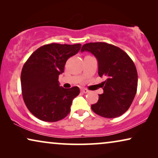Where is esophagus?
<instances>
[{"mask_svg":"<svg viewBox=\"0 0 158 158\" xmlns=\"http://www.w3.org/2000/svg\"><path fill=\"white\" fill-rule=\"evenodd\" d=\"M81 91L82 93H83V94H87V93L89 92V90H88V89H86V88H81Z\"/></svg>","mask_w":158,"mask_h":158,"instance_id":"esophagus-1","label":"esophagus"}]
</instances>
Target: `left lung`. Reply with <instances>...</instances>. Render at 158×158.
<instances>
[{
    "label": "left lung",
    "instance_id": "left-lung-1",
    "mask_svg": "<svg viewBox=\"0 0 158 158\" xmlns=\"http://www.w3.org/2000/svg\"><path fill=\"white\" fill-rule=\"evenodd\" d=\"M91 52L98 63V75L105 77L103 94L98 95L91 109L105 118H116L124 114L132 103L137 89V72L129 56L119 47L106 42H90L81 52Z\"/></svg>",
    "mask_w": 158,
    "mask_h": 158
}]
</instances>
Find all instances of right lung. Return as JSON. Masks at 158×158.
Listing matches in <instances>:
<instances>
[{
  "label": "right lung",
  "instance_id": "add662e5",
  "mask_svg": "<svg viewBox=\"0 0 158 158\" xmlns=\"http://www.w3.org/2000/svg\"><path fill=\"white\" fill-rule=\"evenodd\" d=\"M81 48V44L43 45L23 64L21 74L23 99L29 111L39 119L57 122L70 113L80 89L77 86L60 87L58 77L64 72L67 60Z\"/></svg>",
  "mask_w": 158,
  "mask_h": 158
}]
</instances>
